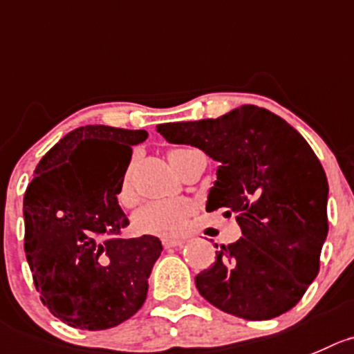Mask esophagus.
<instances>
[{"label": "esophagus", "mask_w": 354, "mask_h": 354, "mask_svg": "<svg viewBox=\"0 0 354 354\" xmlns=\"http://www.w3.org/2000/svg\"><path fill=\"white\" fill-rule=\"evenodd\" d=\"M184 240L183 238H177V240H171V238H165L163 247L165 248H175V247H183Z\"/></svg>", "instance_id": "esophagus-1"}]
</instances>
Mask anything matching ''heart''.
<instances>
[{
	"label": "heart",
	"mask_w": 354,
	"mask_h": 354,
	"mask_svg": "<svg viewBox=\"0 0 354 354\" xmlns=\"http://www.w3.org/2000/svg\"><path fill=\"white\" fill-rule=\"evenodd\" d=\"M193 149H171L168 151V161L171 167L184 156V154L191 153ZM118 200L121 205H132L136 201V194H133L132 186H130L129 174L124 175L121 180L120 193H118ZM191 207L189 201L186 200H158V201H147L144 203L139 210L133 214V230L140 234H151V236H163V238H174L184 233L187 224V217H189Z\"/></svg>",
	"instance_id": "1"
}]
</instances>
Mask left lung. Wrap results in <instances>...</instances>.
<instances>
[{
    "label": "left lung",
    "instance_id": "8db88e82",
    "mask_svg": "<svg viewBox=\"0 0 354 354\" xmlns=\"http://www.w3.org/2000/svg\"><path fill=\"white\" fill-rule=\"evenodd\" d=\"M170 144L198 147L218 163L207 212L227 208L241 238L221 245L196 288L221 311L271 319L294 308L319 271L328 233V183L304 137L283 118L241 106L217 120L163 123Z\"/></svg>",
    "mask_w": 354,
    "mask_h": 354
}]
</instances>
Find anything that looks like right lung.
Masks as SVG:
<instances>
[{
  "mask_svg": "<svg viewBox=\"0 0 354 354\" xmlns=\"http://www.w3.org/2000/svg\"><path fill=\"white\" fill-rule=\"evenodd\" d=\"M146 130L86 124L64 136L38 163L24 194V250L36 290L53 316L85 330L111 328L142 308L161 241L124 240L118 205L132 146ZM95 147V158L83 150Z\"/></svg>",
  "mask_w": 354,
  "mask_h": 354,
  "instance_id": "add662e5",
  "label": "right lung"
}]
</instances>
